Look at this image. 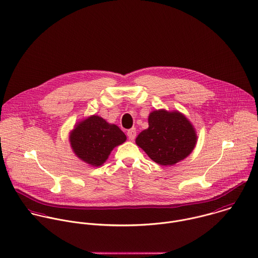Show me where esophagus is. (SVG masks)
Segmentation results:
<instances>
[{"instance_id": "obj_1", "label": "esophagus", "mask_w": 258, "mask_h": 258, "mask_svg": "<svg viewBox=\"0 0 258 258\" xmlns=\"http://www.w3.org/2000/svg\"><path fill=\"white\" fill-rule=\"evenodd\" d=\"M127 136H128L129 140L133 141V140L135 139V137H136V129H135V128L129 129V130L127 131Z\"/></svg>"}]
</instances>
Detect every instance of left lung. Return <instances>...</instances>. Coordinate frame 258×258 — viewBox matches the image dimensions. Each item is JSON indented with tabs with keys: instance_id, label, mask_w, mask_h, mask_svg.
Instances as JSON below:
<instances>
[{
	"instance_id": "obj_1",
	"label": "left lung",
	"mask_w": 258,
	"mask_h": 258,
	"mask_svg": "<svg viewBox=\"0 0 258 258\" xmlns=\"http://www.w3.org/2000/svg\"><path fill=\"white\" fill-rule=\"evenodd\" d=\"M149 127L136 138V144L156 163L174 165L194 149L197 136L190 121L180 112L156 110L149 114Z\"/></svg>"
}]
</instances>
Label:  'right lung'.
<instances>
[{
    "mask_svg": "<svg viewBox=\"0 0 258 258\" xmlns=\"http://www.w3.org/2000/svg\"><path fill=\"white\" fill-rule=\"evenodd\" d=\"M69 139L77 157L98 167L108 159L116 146L126 141V135L117 125L93 115L75 125Z\"/></svg>",
    "mask_w": 258,
    "mask_h": 258,
    "instance_id": "right-lung-1",
    "label": "right lung"
}]
</instances>
